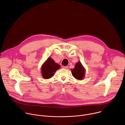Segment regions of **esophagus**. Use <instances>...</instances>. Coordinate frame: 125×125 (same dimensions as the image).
Returning a JSON list of instances; mask_svg holds the SVG:
<instances>
[{
  "label": "esophagus",
  "instance_id": "1",
  "mask_svg": "<svg viewBox=\"0 0 125 125\" xmlns=\"http://www.w3.org/2000/svg\"><path fill=\"white\" fill-rule=\"evenodd\" d=\"M62 68H64V69H67L68 68V66H62Z\"/></svg>",
  "mask_w": 125,
  "mask_h": 125
}]
</instances>
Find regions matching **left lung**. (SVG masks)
Returning a JSON list of instances; mask_svg holds the SVG:
<instances>
[{
	"label": "left lung",
	"instance_id": "left-lung-1",
	"mask_svg": "<svg viewBox=\"0 0 125 125\" xmlns=\"http://www.w3.org/2000/svg\"><path fill=\"white\" fill-rule=\"evenodd\" d=\"M84 73L85 70L80 62L77 63L75 68L72 70V74L73 77L79 80H81L83 78Z\"/></svg>",
	"mask_w": 125,
	"mask_h": 125
}]
</instances>
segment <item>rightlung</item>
<instances>
[{"instance_id": "1", "label": "right lung", "mask_w": 125, "mask_h": 125, "mask_svg": "<svg viewBox=\"0 0 125 125\" xmlns=\"http://www.w3.org/2000/svg\"><path fill=\"white\" fill-rule=\"evenodd\" d=\"M60 68V66L52 59L48 58L42 67V74L43 78L48 79L54 76V73Z\"/></svg>"}]
</instances>
